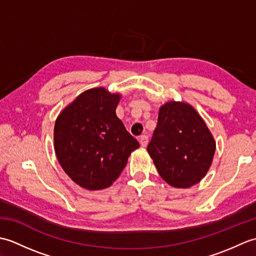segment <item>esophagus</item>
Wrapping results in <instances>:
<instances>
[{
	"label": "esophagus",
	"instance_id": "obj_1",
	"mask_svg": "<svg viewBox=\"0 0 256 256\" xmlns=\"http://www.w3.org/2000/svg\"><path fill=\"white\" fill-rule=\"evenodd\" d=\"M140 146H142V148H146V146H148V138L146 136V135L140 136Z\"/></svg>",
	"mask_w": 256,
	"mask_h": 256
}]
</instances>
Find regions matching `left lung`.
<instances>
[{
  "label": "left lung",
  "mask_w": 256,
  "mask_h": 256,
  "mask_svg": "<svg viewBox=\"0 0 256 256\" xmlns=\"http://www.w3.org/2000/svg\"><path fill=\"white\" fill-rule=\"evenodd\" d=\"M148 152L167 184L189 188L209 170L216 142L192 106L170 101L160 108L158 122Z\"/></svg>",
  "instance_id": "obj_1"
}]
</instances>
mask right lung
Returning a JSON list of instances; mask_svg holds the SVG:
<instances>
[{"label": "right lung", "instance_id": "right-lung-1", "mask_svg": "<svg viewBox=\"0 0 256 256\" xmlns=\"http://www.w3.org/2000/svg\"><path fill=\"white\" fill-rule=\"evenodd\" d=\"M120 98L104 88L86 90L56 120V156L64 172L80 187H110L126 166L128 156L140 148L116 116Z\"/></svg>", "mask_w": 256, "mask_h": 256}]
</instances>
